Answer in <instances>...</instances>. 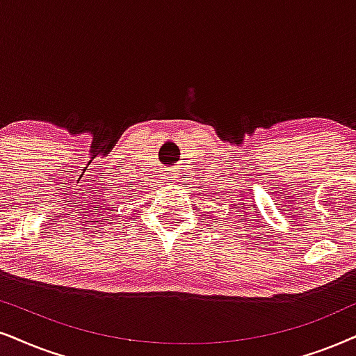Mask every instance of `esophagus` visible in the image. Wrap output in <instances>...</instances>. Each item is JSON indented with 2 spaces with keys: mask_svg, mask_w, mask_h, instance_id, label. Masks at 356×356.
Listing matches in <instances>:
<instances>
[{
  "mask_svg": "<svg viewBox=\"0 0 356 356\" xmlns=\"http://www.w3.org/2000/svg\"><path fill=\"white\" fill-rule=\"evenodd\" d=\"M164 179H165V182H175L177 181V172H175L174 169H168L164 174Z\"/></svg>",
  "mask_w": 356,
  "mask_h": 356,
  "instance_id": "obj_1",
  "label": "esophagus"
}]
</instances>
